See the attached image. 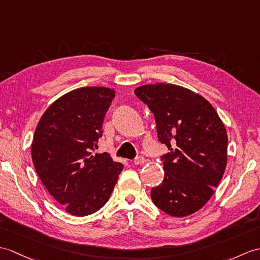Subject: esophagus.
<instances>
[{
    "instance_id": "34e87169",
    "label": "esophagus",
    "mask_w": 260,
    "mask_h": 260,
    "mask_svg": "<svg viewBox=\"0 0 260 260\" xmlns=\"http://www.w3.org/2000/svg\"><path fill=\"white\" fill-rule=\"evenodd\" d=\"M145 161H146V160H145V158L142 157V156H137V157L134 159V161H133V162H134L135 165H141V164H144Z\"/></svg>"
}]
</instances>
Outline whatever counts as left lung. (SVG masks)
<instances>
[{
  "mask_svg": "<svg viewBox=\"0 0 260 260\" xmlns=\"http://www.w3.org/2000/svg\"><path fill=\"white\" fill-rule=\"evenodd\" d=\"M154 114L158 141L170 152L160 160L162 183L150 190L153 203L173 217L194 214L214 194L227 164V133L203 96L174 84L135 89Z\"/></svg>",
  "mask_w": 260,
  "mask_h": 260,
  "instance_id": "8db88e82",
  "label": "left lung"
}]
</instances>
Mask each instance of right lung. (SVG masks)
<instances>
[{
	"instance_id": "obj_1",
	"label": "right lung",
	"mask_w": 260,
	"mask_h": 260,
	"mask_svg": "<svg viewBox=\"0 0 260 260\" xmlns=\"http://www.w3.org/2000/svg\"><path fill=\"white\" fill-rule=\"evenodd\" d=\"M114 98V89L107 87L72 90L54 102L36 126L35 171L54 199L74 216L104 206L123 171L107 153L93 155Z\"/></svg>"
}]
</instances>
